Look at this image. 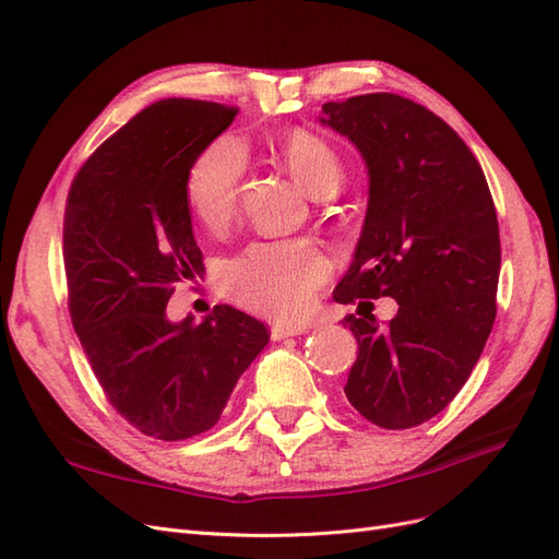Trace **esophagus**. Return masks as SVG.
Returning a JSON list of instances; mask_svg holds the SVG:
<instances>
[{"label": "esophagus", "mask_w": 559, "mask_h": 559, "mask_svg": "<svg viewBox=\"0 0 559 559\" xmlns=\"http://www.w3.org/2000/svg\"><path fill=\"white\" fill-rule=\"evenodd\" d=\"M300 333H306V329L284 326V324H273V326H270V337H273V341H284V337H294V335H300Z\"/></svg>", "instance_id": "esophagus-1"}]
</instances>
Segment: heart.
Here are the masks:
<instances>
[{
  "mask_svg": "<svg viewBox=\"0 0 559 559\" xmlns=\"http://www.w3.org/2000/svg\"><path fill=\"white\" fill-rule=\"evenodd\" d=\"M280 151L296 179L314 195H333L345 179L337 151L310 130L286 132ZM247 148L238 138H216L193 158L183 179L186 202L212 233L224 230L240 207ZM329 277V261L308 240L253 242L224 267V289L238 306L280 321L298 319Z\"/></svg>",
  "mask_w": 559,
  "mask_h": 559,
  "instance_id": "obj_1",
  "label": "heart"
}]
</instances>
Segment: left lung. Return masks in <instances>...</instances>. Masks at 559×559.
I'll return each instance as SVG.
<instances>
[{"mask_svg":"<svg viewBox=\"0 0 559 559\" xmlns=\"http://www.w3.org/2000/svg\"><path fill=\"white\" fill-rule=\"evenodd\" d=\"M324 114L321 121L357 144L370 175L361 238L333 300L399 302L386 324L370 312L345 319L359 343L345 394L373 425L411 429L460 394L492 333L495 200L460 134L413 99L368 93L326 103Z\"/></svg>","mask_w":559,"mask_h":559,"instance_id":"1","label":"left lung"}]
</instances>
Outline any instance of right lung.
<instances>
[{
  "label": "right lung",
  "instance_id": "add662e5",
  "mask_svg": "<svg viewBox=\"0 0 559 559\" xmlns=\"http://www.w3.org/2000/svg\"><path fill=\"white\" fill-rule=\"evenodd\" d=\"M205 99H160L99 144L64 205L67 308L107 401L158 441L210 431L267 345L259 319L216 306L195 324L165 317L175 286L205 273L183 179L238 116Z\"/></svg>",
  "mask_w": 559,
  "mask_h": 559
}]
</instances>
